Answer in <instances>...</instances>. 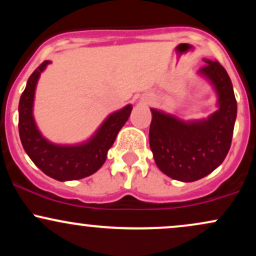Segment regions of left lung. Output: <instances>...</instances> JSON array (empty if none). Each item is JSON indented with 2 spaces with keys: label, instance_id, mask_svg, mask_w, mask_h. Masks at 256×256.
Segmentation results:
<instances>
[{
  "label": "left lung",
  "instance_id": "1",
  "mask_svg": "<svg viewBox=\"0 0 256 256\" xmlns=\"http://www.w3.org/2000/svg\"><path fill=\"white\" fill-rule=\"evenodd\" d=\"M198 74L216 95V110L207 118L183 120L150 108L149 144L161 172L176 180L195 182L222 165L231 146L237 102L228 72L218 61L204 58Z\"/></svg>",
  "mask_w": 256,
  "mask_h": 256
}]
</instances>
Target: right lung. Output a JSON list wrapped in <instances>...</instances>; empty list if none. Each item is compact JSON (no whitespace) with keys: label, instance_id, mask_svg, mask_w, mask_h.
<instances>
[{"label":"right lung","instance_id":"add662e5","mask_svg":"<svg viewBox=\"0 0 256 256\" xmlns=\"http://www.w3.org/2000/svg\"><path fill=\"white\" fill-rule=\"evenodd\" d=\"M52 61L46 60L28 78L19 101V134L26 154L40 171L58 182L78 180L98 171L113 146L120 128L130 116L132 104L113 112L86 140L60 144L46 140L34 116V94L38 79Z\"/></svg>","mask_w":256,"mask_h":256}]
</instances>
